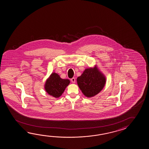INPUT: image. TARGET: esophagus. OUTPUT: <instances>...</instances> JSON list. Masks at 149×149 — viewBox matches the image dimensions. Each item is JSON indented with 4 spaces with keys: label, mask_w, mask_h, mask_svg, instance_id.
I'll list each match as a JSON object with an SVG mask.
<instances>
[{
    "label": "esophagus",
    "mask_w": 149,
    "mask_h": 149,
    "mask_svg": "<svg viewBox=\"0 0 149 149\" xmlns=\"http://www.w3.org/2000/svg\"><path fill=\"white\" fill-rule=\"evenodd\" d=\"M71 81H72V83H74V82H76V79L74 78H72V79H71Z\"/></svg>",
    "instance_id": "1"
}]
</instances>
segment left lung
Listing matches in <instances>:
<instances>
[{"label": "left lung", "instance_id": "1", "mask_svg": "<svg viewBox=\"0 0 149 149\" xmlns=\"http://www.w3.org/2000/svg\"><path fill=\"white\" fill-rule=\"evenodd\" d=\"M78 85L86 97L97 95L103 88L106 79L104 75L95 67L86 69L77 79Z\"/></svg>", "mask_w": 149, "mask_h": 149}]
</instances>
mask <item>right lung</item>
I'll list each match as a JSON object with an SVG mask.
<instances>
[{"mask_svg":"<svg viewBox=\"0 0 149 149\" xmlns=\"http://www.w3.org/2000/svg\"><path fill=\"white\" fill-rule=\"evenodd\" d=\"M70 82L69 79H62L58 74L54 72L46 80L45 88L48 94L58 98L63 94Z\"/></svg>","mask_w":149,"mask_h":149,"instance_id":"right-lung-1","label":"right lung"}]
</instances>
